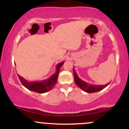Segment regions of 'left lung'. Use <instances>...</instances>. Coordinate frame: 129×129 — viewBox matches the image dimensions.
I'll use <instances>...</instances> for the list:
<instances>
[{"mask_svg":"<svg viewBox=\"0 0 129 129\" xmlns=\"http://www.w3.org/2000/svg\"><path fill=\"white\" fill-rule=\"evenodd\" d=\"M74 72V79H75V83L76 85L79 87L81 89L84 90V91L87 93H94L97 91H100L103 90L105 87H106L110 83H108L105 85H93V84H90L87 83L85 81H82L81 78L78 77V75L75 71V69L73 68Z\"/></svg>","mask_w":129,"mask_h":129,"instance_id":"8db88e82","label":"left lung"}]
</instances>
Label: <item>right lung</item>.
I'll return each instance as SVG.
<instances>
[{
  "label": "right lung",
  "instance_id": "add662e5",
  "mask_svg": "<svg viewBox=\"0 0 129 129\" xmlns=\"http://www.w3.org/2000/svg\"><path fill=\"white\" fill-rule=\"evenodd\" d=\"M64 63V61L59 63L56 67V72L48 79L41 81H33L29 82L26 81L20 75H17L20 82L25 87L31 90L39 93H44L50 91L54 87L57 82L59 70L61 66Z\"/></svg>",
  "mask_w": 129,
  "mask_h": 129
}]
</instances>
